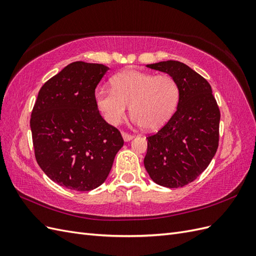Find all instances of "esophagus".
Masks as SVG:
<instances>
[{"instance_id":"34e87169","label":"esophagus","mask_w":256,"mask_h":256,"mask_svg":"<svg viewBox=\"0 0 256 256\" xmlns=\"http://www.w3.org/2000/svg\"><path fill=\"white\" fill-rule=\"evenodd\" d=\"M122 136L124 141H125V142H129V141H131V140H132V138H134V136L128 134H126V132H122Z\"/></svg>"}]
</instances>
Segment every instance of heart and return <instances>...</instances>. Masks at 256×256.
Segmentation results:
<instances>
[{
    "label": "heart",
    "instance_id": "heart-1",
    "mask_svg": "<svg viewBox=\"0 0 256 256\" xmlns=\"http://www.w3.org/2000/svg\"><path fill=\"white\" fill-rule=\"evenodd\" d=\"M178 96V86L171 76L127 69L111 79V90L96 92V104L110 125H118L130 106L134 122L154 130L171 118Z\"/></svg>",
    "mask_w": 256,
    "mask_h": 256
}]
</instances>
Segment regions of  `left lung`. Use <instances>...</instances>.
Masks as SVG:
<instances>
[{
  "label": "left lung",
  "instance_id": "left-lung-1",
  "mask_svg": "<svg viewBox=\"0 0 256 256\" xmlns=\"http://www.w3.org/2000/svg\"><path fill=\"white\" fill-rule=\"evenodd\" d=\"M146 67L171 76L180 96L172 118L147 138L144 166L157 184L184 187L205 171L218 148L219 108L210 84L186 64L166 60Z\"/></svg>",
  "mask_w": 256,
  "mask_h": 256
}]
</instances>
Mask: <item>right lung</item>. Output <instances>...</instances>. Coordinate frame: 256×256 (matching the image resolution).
<instances>
[{"instance_id": "obj_1", "label": "right lung", "mask_w": 256, "mask_h": 256, "mask_svg": "<svg viewBox=\"0 0 256 256\" xmlns=\"http://www.w3.org/2000/svg\"><path fill=\"white\" fill-rule=\"evenodd\" d=\"M108 70L102 64L74 62L38 92L30 122L35 157L62 187H99L124 145L120 132L102 118L96 104L95 88Z\"/></svg>"}]
</instances>
